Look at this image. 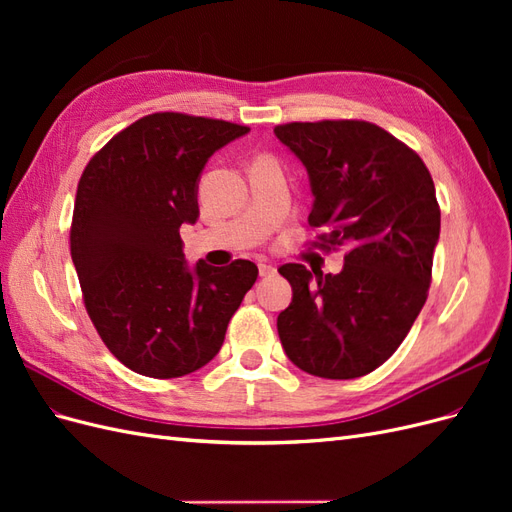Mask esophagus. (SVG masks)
Segmentation results:
<instances>
[{
  "label": "esophagus",
  "instance_id": "esophagus-1",
  "mask_svg": "<svg viewBox=\"0 0 512 512\" xmlns=\"http://www.w3.org/2000/svg\"><path fill=\"white\" fill-rule=\"evenodd\" d=\"M258 273H260V277H271V275H275V267L267 265V262H260Z\"/></svg>",
  "mask_w": 512,
  "mask_h": 512
}]
</instances>
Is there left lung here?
Masks as SVG:
<instances>
[{"mask_svg":"<svg viewBox=\"0 0 512 512\" xmlns=\"http://www.w3.org/2000/svg\"><path fill=\"white\" fill-rule=\"evenodd\" d=\"M307 170L309 226L322 247L348 245L339 273L290 262L292 301L277 316L288 359L329 380L359 378L404 342L427 301L440 207L427 166L376 123L339 119L277 126Z\"/></svg>","mask_w":512,"mask_h":512,"instance_id":"8db88e82","label":"left lung"}]
</instances>
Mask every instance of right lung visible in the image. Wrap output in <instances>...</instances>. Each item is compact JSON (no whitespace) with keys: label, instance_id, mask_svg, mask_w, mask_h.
Returning a JSON list of instances; mask_svg holds the SVG:
<instances>
[{"label":"right lung","instance_id":"right-lung-1","mask_svg":"<svg viewBox=\"0 0 512 512\" xmlns=\"http://www.w3.org/2000/svg\"><path fill=\"white\" fill-rule=\"evenodd\" d=\"M247 126L153 113L113 136L76 188L70 252L87 314L117 361L179 378L207 365L258 277L250 260L183 258L181 224L198 220V181Z\"/></svg>","mask_w":512,"mask_h":512}]
</instances>
